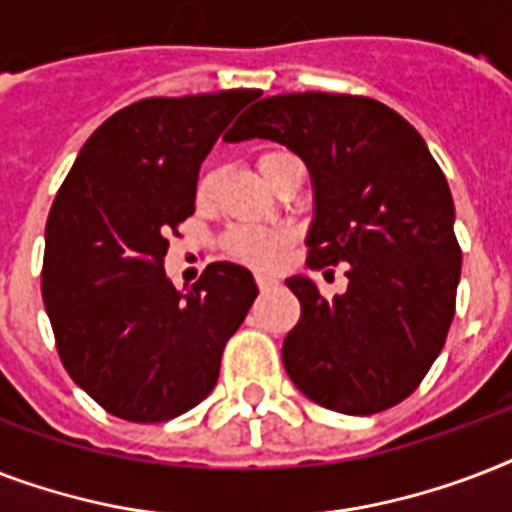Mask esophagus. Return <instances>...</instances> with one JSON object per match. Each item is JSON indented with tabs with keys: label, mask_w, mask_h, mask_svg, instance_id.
<instances>
[{
	"label": "esophagus",
	"mask_w": 512,
	"mask_h": 512,
	"mask_svg": "<svg viewBox=\"0 0 512 512\" xmlns=\"http://www.w3.org/2000/svg\"><path fill=\"white\" fill-rule=\"evenodd\" d=\"M255 281H257V289H260V292H268V289H271L273 284H276V281H273L271 276H265V273H257Z\"/></svg>",
	"instance_id": "obj_1"
}]
</instances>
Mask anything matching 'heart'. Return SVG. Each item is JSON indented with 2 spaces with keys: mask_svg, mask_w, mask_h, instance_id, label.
Listing matches in <instances>:
<instances>
[{
  "mask_svg": "<svg viewBox=\"0 0 512 512\" xmlns=\"http://www.w3.org/2000/svg\"><path fill=\"white\" fill-rule=\"evenodd\" d=\"M287 159H295L287 151H265L260 159H257V170L263 175V180L268 185H273V180L279 177L281 164ZM217 185H220V175L217 170H207L199 177L196 183V201L201 207L212 204L217 196ZM225 252L239 260L244 265H255V268H271L276 260L281 257V252L289 247V233L276 231V228H252V225H241V228H233V231L225 233L223 239Z\"/></svg>",
  "mask_w": 512,
  "mask_h": 512,
  "instance_id": "1",
  "label": "heart"
}]
</instances>
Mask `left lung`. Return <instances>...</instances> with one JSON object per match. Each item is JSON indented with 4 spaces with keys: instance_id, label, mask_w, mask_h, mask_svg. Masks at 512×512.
Returning <instances> with one entry per match:
<instances>
[{
    "instance_id": "obj_1",
    "label": "left lung",
    "mask_w": 512,
    "mask_h": 512,
    "mask_svg": "<svg viewBox=\"0 0 512 512\" xmlns=\"http://www.w3.org/2000/svg\"><path fill=\"white\" fill-rule=\"evenodd\" d=\"M252 138L303 159L308 268L332 279L345 263L348 276L335 297L308 276L287 279L300 300L281 348L289 380L332 412H385L420 385L454 319L462 252L444 172L404 116L361 95L265 98L228 132V143Z\"/></svg>"
}]
</instances>
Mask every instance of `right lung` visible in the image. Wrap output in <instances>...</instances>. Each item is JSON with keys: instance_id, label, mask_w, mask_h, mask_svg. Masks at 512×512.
<instances>
[{"instance_id": "obj_1", "label": "right lung", "mask_w": 512, "mask_h": 512, "mask_svg": "<svg viewBox=\"0 0 512 512\" xmlns=\"http://www.w3.org/2000/svg\"><path fill=\"white\" fill-rule=\"evenodd\" d=\"M260 90L146 98L84 143L44 228L42 300L60 361L106 412L167 422L212 393L225 342L257 297L247 268L212 263L188 292L164 273L193 215L199 167Z\"/></svg>"}]
</instances>
